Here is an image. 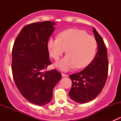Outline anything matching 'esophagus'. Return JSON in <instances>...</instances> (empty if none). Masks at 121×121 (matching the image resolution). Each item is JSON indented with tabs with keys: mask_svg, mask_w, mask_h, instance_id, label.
I'll use <instances>...</instances> for the list:
<instances>
[{
	"mask_svg": "<svg viewBox=\"0 0 121 121\" xmlns=\"http://www.w3.org/2000/svg\"><path fill=\"white\" fill-rule=\"evenodd\" d=\"M62 77H68V75L67 74H62Z\"/></svg>",
	"mask_w": 121,
	"mask_h": 121,
	"instance_id": "obj_1",
	"label": "esophagus"
}]
</instances>
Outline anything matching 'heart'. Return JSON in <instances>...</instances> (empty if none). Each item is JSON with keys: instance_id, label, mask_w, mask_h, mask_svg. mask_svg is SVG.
<instances>
[{"instance_id": "b5f03b06", "label": "heart", "mask_w": 121, "mask_h": 121, "mask_svg": "<svg viewBox=\"0 0 121 121\" xmlns=\"http://www.w3.org/2000/svg\"><path fill=\"white\" fill-rule=\"evenodd\" d=\"M47 47L54 60L58 59L66 49L67 54L54 65L60 70L67 71L75 67L82 68L87 66L95 55L97 42L94 37L86 31L71 29L60 33L58 38L50 37Z\"/></svg>"}]
</instances>
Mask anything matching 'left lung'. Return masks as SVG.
Instances as JSON below:
<instances>
[{"mask_svg":"<svg viewBox=\"0 0 121 121\" xmlns=\"http://www.w3.org/2000/svg\"><path fill=\"white\" fill-rule=\"evenodd\" d=\"M93 32L98 44L94 58L82 71L69 75L73 83L68 94L77 103H86L95 98L104 86L108 76L107 48L103 39L94 27Z\"/></svg>","mask_w":121,"mask_h":121,"instance_id":"left-lung-1","label":"left lung"}]
</instances>
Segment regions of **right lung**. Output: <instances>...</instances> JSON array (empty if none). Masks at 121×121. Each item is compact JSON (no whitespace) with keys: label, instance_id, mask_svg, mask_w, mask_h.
I'll return each instance as SVG.
<instances>
[{"label":"right lung","instance_id":"obj_1","mask_svg":"<svg viewBox=\"0 0 121 121\" xmlns=\"http://www.w3.org/2000/svg\"><path fill=\"white\" fill-rule=\"evenodd\" d=\"M56 23L46 21L26 26L16 39L12 50L14 82L28 101L45 105L53 98L55 85L61 78L56 69L45 71L51 64L47 41Z\"/></svg>","mask_w":121,"mask_h":121}]
</instances>
